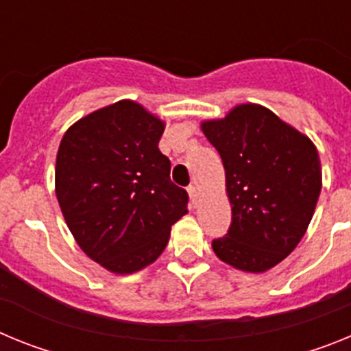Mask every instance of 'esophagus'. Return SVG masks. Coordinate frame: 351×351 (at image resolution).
I'll use <instances>...</instances> for the list:
<instances>
[{
	"mask_svg": "<svg viewBox=\"0 0 351 351\" xmlns=\"http://www.w3.org/2000/svg\"><path fill=\"white\" fill-rule=\"evenodd\" d=\"M188 193H190V200L193 206H197L198 204V198H200V191H198V188L195 184H191L190 188H188Z\"/></svg>",
	"mask_w": 351,
	"mask_h": 351,
	"instance_id": "34e87169",
	"label": "esophagus"
}]
</instances>
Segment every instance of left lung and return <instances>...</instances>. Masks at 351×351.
<instances>
[{"label":"left lung","instance_id":"1","mask_svg":"<svg viewBox=\"0 0 351 351\" xmlns=\"http://www.w3.org/2000/svg\"><path fill=\"white\" fill-rule=\"evenodd\" d=\"M200 128L221 156L232 206V225L213 241L214 253L239 271H269L295 250L311 223L322 190L318 151L256 104L235 105Z\"/></svg>","mask_w":351,"mask_h":351}]
</instances>
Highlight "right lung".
<instances>
[{
	"instance_id": "1",
	"label": "right lung",
	"mask_w": 351,
	"mask_h": 351,
	"mask_svg": "<svg viewBox=\"0 0 351 351\" xmlns=\"http://www.w3.org/2000/svg\"><path fill=\"white\" fill-rule=\"evenodd\" d=\"M165 123L133 100L84 116L56 156V197L80 250L114 274L147 267L188 213L158 142Z\"/></svg>"
}]
</instances>
